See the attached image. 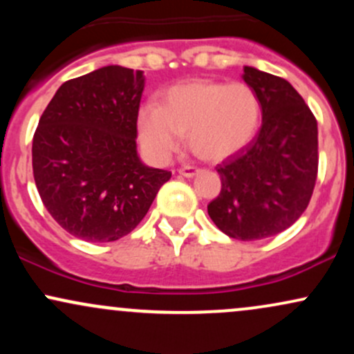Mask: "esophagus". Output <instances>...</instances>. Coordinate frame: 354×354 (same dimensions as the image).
I'll return each instance as SVG.
<instances>
[{
	"label": "esophagus",
	"instance_id": "obj_1",
	"mask_svg": "<svg viewBox=\"0 0 354 354\" xmlns=\"http://www.w3.org/2000/svg\"><path fill=\"white\" fill-rule=\"evenodd\" d=\"M198 173H200V168H196V166H183V168H180V174L186 178H193Z\"/></svg>",
	"mask_w": 354,
	"mask_h": 354
}]
</instances>
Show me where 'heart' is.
I'll list each match as a JSON object with an SVG mask.
<instances>
[{"mask_svg":"<svg viewBox=\"0 0 354 354\" xmlns=\"http://www.w3.org/2000/svg\"><path fill=\"white\" fill-rule=\"evenodd\" d=\"M261 103L245 83H194L174 86L163 104H146L140 113V138L158 160L176 151L183 135L205 160H223L253 140Z\"/></svg>","mask_w":354,"mask_h":354,"instance_id":"heart-1","label":"heart"}]
</instances>
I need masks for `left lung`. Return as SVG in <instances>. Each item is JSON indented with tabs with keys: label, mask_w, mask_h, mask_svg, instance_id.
Wrapping results in <instances>:
<instances>
[{
	"label": "left lung",
	"mask_w": 354,
	"mask_h": 354,
	"mask_svg": "<svg viewBox=\"0 0 354 354\" xmlns=\"http://www.w3.org/2000/svg\"><path fill=\"white\" fill-rule=\"evenodd\" d=\"M243 80L261 103L258 135L221 165V191L208 205L230 238L254 241L281 233L304 213L318 176V123L279 76L245 66Z\"/></svg>",
	"instance_id": "8db88e82"
}]
</instances>
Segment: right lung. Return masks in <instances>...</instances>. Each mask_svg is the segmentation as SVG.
<instances>
[{
  "mask_svg": "<svg viewBox=\"0 0 354 354\" xmlns=\"http://www.w3.org/2000/svg\"><path fill=\"white\" fill-rule=\"evenodd\" d=\"M143 71L111 66L59 86L33 136V174L48 213L73 236L108 243L146 216L168 169L136 153Z\"/></svg>",
  "mask_w": 354,
  "mask_h": 354,
  "instance_id": "obj_1",
  "label": "right lung"
}]
</instances>
